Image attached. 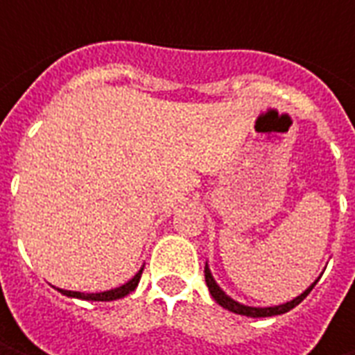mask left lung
I'll list each match as a JSON object with an SVG mask.
<instances>
[{"instance_id":"8db88e82","label":"left lung","mask_w":355,"mask_h":355,"mask_svg":"<svg viewBox=\"0 0 355 355\" xmlns=\"http://www.w3.org/2000/svg\"><path fill=\"white\" fill-rule=\"evenodd\" d=\"M205 282H207V288H209V293H211L213 300L219 304V306L227 308L229 312H235V314H241V316H251V318H266V316H279V314H284V312H288V310H293L294 306H298L304 298H306L310 291L314 288V284L318 282V279L314 280L310 286H308L304 293L300 294V296H296L293 298L291 302H284V304H279V306H266V308H257V306H245V304H241L237 300H233L231 296H227L223 291H221V286L215 282L213 279L211 270H209V266L205 263Z\"/></svg>"}]
</instances>
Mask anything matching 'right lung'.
Instances as JSON below:
<instances>
[{"mask_svg":"<svg viewBox=\"0 0 355 355\" xmlns=\"http://www.w3.org/2000/svg\"><path fill=\"white\" fill-rule=\"evenodd\" d=\"M142 270L144 266L132 277V279L126 282V284H122V286H118V288H112V291H104V293H92V294H85V293H75V291H61V294L64 296H71V298H80V300H96V302H110V300H118V298H124V296H128L136 286H138V282H140V277H142Z\"/></svg>","mask_w":355,"mask_h":355,"instance_id":"1","label":"right lung"}]
</instances>
